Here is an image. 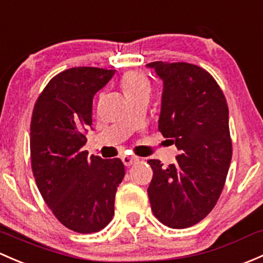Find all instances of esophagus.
Here are the masks:
<instances>
[{"label": "esophagus", "instance_id": "esophagus-1", "mask_svg": "<svg viewBox=\"0 0 263 263\" xmlns=\"http://www.w3.org/2000/svg\"><path fill=\"white\" fill-rule=\"evenodd\" d=\"M121 159H122L123 164L126 165V166H131V165L134 164V162H136V161H137V159H135V157H131V156H126V155H124V156L121 157Z\"/></svg>", "mask_w": 263, "mask_h": 263}]
</instances>
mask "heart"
I'll return each instance as SVG.
<instances>
[{
  "instance_id": "b5f03b06",
  "label": "heart",
  "mask_w": 263,
  "mask_h": 263,
  "mask_svg": "<svg viewBox=\"0 0 263 263\" xmlns=\"http://www.w3.org/2000/svg\"><path fill=\"white\" fill-rule=\"evenodd\" d=\"M121 87L126 98L142 95V93H150V83L143 74L137 73V71L127 73L122 78Z\"/></svg>"
}]
</instances>
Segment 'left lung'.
<instances>
[{
  "label": "left lung",
  "instance_id": "1",
  "mask_svg": "<svg viewBox=\"0 0 263 263\" xmlns=\"http://www.w3.org/2000/svg\"><path fill=\"white\" fill-rule=\"evenodd\" d=\"M162 81L159 131L180 154L154 170L148 198L154 215L170 228H187L206 217L219 199L232 160L228 106L214 78L187 63L147 64Z\"/></svg>",
  "mask_w": 263,
  "mask_h": 263
}]
</instances>
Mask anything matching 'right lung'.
Wrapping results in <instances>:
<instances>
[{"label":"right lung","instance_id":"obj_1","mask_svg":"<svg viewBox=\"0 0 263 263\" xmlns=\"http://www.w3.org/2000/svg\"><path fill=\"white\" fill-rule=\"evenodd\" d=\"M115 73L66 69L48 83L32 112L30 153L39 192L58 220L78 233L98 232L112 220L124 176L120 159L88 157L82 150L92 128L93 97Z\"/></svg>","mask_w":263,"mask_h":263}]
</instances>
